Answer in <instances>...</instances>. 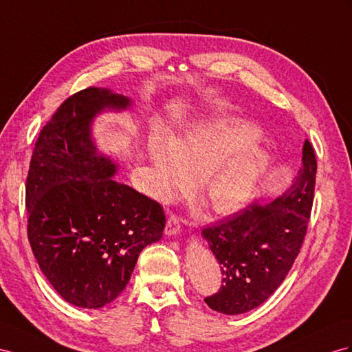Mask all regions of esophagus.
<instances>
[{
  "label": "esophagus",
  "instance_id": "1",
  "mask_svg": "<svg viewBox=\"0 0 352 352\" xmlns=\"http://www.w3.org/2000/svg\"><path fill=\"white\" fill-rule=\"evenodd\" d=\"M179 230H182V221H179V217L175 214H170L168 221H166L165 233L168 236H177Z\"/></svg>",
  "mask_w": 352,
  "mask_h": 352
}]
</instances>
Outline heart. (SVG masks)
I'll return each instance as SVG.
<instances>
[{
    "label": "heart",
    "mask_w": 352,
    "mask_h": 352,
    "mask_svg": "<svg viewBox=\"0 0 352 352\" xmlns=\"http://www.w3.org/2000/svg\"><path fill=\"white\" fill-rule=\"evenodd\" d=\"M260 131L241 119H215L169 141L155 135L148 142V160L155 169L159 197H173L197 178L195 196L219 215L241 211L253 199L267 174L270 156L257 142Z\"/></svg>",
    "instance_id": "1"
}]
</instances>
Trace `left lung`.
Returning a JSON list of instances; mask_svg holds the SVG:
<instances>
[{
	"label": "left lung",
	"mask_w": 352,
	"mask_h": 352,
	"mask_svg": "<svg viewBox=\"0 0 352 352\" xmlns=\"http://www.w3.org/2000/svg\"><path fill=\"white\" fill-rule=\"evenodd\" d=\"M302 155L299 173L283 196L267 205L251 204L202 230L223 274L219 293L205 297L211 309L238 315L257 308L292 269L308 229L317 175L308 140Z\"/></svg>",
	"instance_id": "obj_1"
}]
</instances>
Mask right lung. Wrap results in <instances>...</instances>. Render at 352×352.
<instances>
[{
    "mask_svg": "<svg viewBox=\"0 0 352 352\" xmlns=\"http://www.w3.org/2000/svg\"><path fill=\"white\" fill-rule=\"evenodd\" d=\"M128 96L87 87L65 99L41 129L26 178L28 239L53 288L78 308L113 302L144 247L162 238L160 204L116 182L96 148L94 119L131 107Z\"/></svg>",
    "mask_w": 352,
    "mask_h": 352,
    "instance_id": "add662e5",
    "label": "right lung"
}]
</instances>
